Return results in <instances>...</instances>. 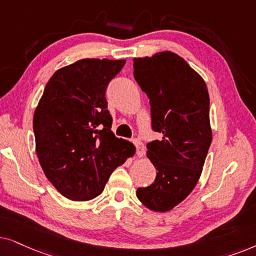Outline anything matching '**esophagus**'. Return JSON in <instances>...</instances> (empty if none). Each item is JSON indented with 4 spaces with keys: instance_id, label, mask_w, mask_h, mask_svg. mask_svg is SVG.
<instances>
[{
    "instance_id": "1",
    "label": "esophagus",
    "mask_w": 256,
    "mask_h": 256,
    "mask_svg": "<svg viewBox=\"0 0 256 256\" xmlns=\"http://www.w3.org/2000/svg\"><path fill=\"white\" fill-rule=\"evenodd\" d=\"M134 144L136 146V150H137V156H142L145 153V148H144V144L139 140V139H134Z\"/></svg>"
}]
</instances>
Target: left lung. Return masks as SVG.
Wrapping results in <instances>:
<instances>
[{
    "mask_svg": "<svg viewBox=\"0 0 256 256\" xmlns=\"http://www.w3.org/2000/svg\"><path fill=\"white\" fill-rule=\"evenodd\" d=\"M134 69L150 98L152 128L162 136L146 145L156 176L137 190V198L151 210L168 212L188 196L202 176L212 142L208 90L202 77L171 51L134 58Z\"/></svg>",
    "mask_w": 256,
    "mask_h": 256,
    "instance_id": "1",
    "label": "left lung"
}]
</instances>
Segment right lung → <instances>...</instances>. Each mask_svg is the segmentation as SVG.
<instances>
[{"instance_id":"obj_1","label":"right lung","mask_w":256,"mask_h":256,"mask_svg":"<svg viewBox=\"0 0 256 256\" xmlns=\"http://www.w3.org/2000/svg\"><path fill=\"white\" fill-rule=\"evenodd\" d=\"M125 60L84 58L57 70L34 114L36 153L44 174L74 202H88L104 190L111 173L136 148L111 131L105 98Z\"/></svg>"}]
</instances>
